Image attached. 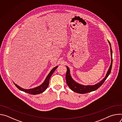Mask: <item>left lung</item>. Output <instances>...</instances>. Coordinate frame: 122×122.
<instances>
[{"label":"left lung","instance_id":"obj_1","mask_svg":"<svg viewBox=\"0 0 122 122\" xmlns=\"http://www.w3.org/2000/svg\"><path fill=\"white\" fill-rule=\"evenodd\" d=\"M108 41L110 45V48H111V63L105 77H104V78H103L100 81L96 83L95 85H84L77 82L72 79L70 73V69H69V67L67 66H66L67 68V71L66 75V82L67 85L71 90H72L73 91L76 93H79V94H85L87 93L91 92L97 89L99 87H100L102 85V84L104 83V82L105 81V80L108 78V77L109 76V75H110L111 72V69H112V49L111 43L108 40Z\"/></svg>","mask_w":122,"mask_h":122}]
</instances>
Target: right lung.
Wrapping results in <instances>:
<instances>
[{"instance_id": "right-lung-1", "label": "right lung", "mask_w": 122, "mask_h": 122, "mask_svg": "<svg viewBox=\"0 0 122 122\" xmlns=\"http://www.w3.org/2000/svg\"><path fill=\"white\" fill-rule=\"evenodd\" d=\"M57 67H58V66H55V67H54L53 69H52L51 71L50 72V73H49V74L46 77V78L45 80H44V81H43V82L41 84L39 85V86L36 87H34L33 88H31V89H24V88L21 87L20 86L15 84L14 82V83L15 85V86L19 90H20L22 91H24L25 93H28L30 94H32V95L40 94L42 93L43 92H44L46 90V89L48 88V86H49V84L50 79L51 76L52 75V74H53V73L55 71L56 69L57 68Z\"/></svg>"}]
</instances>
